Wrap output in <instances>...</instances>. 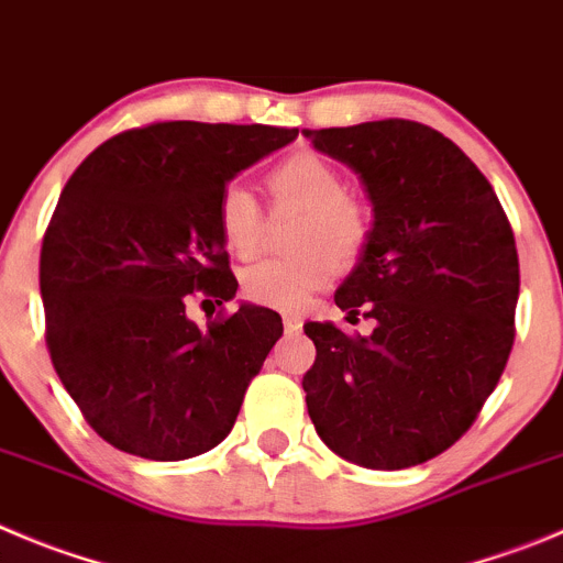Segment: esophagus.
Masks as SVG:
<instances>
[{
	"instance_id": "1",
	"label": "esophagus",
	"mask_w": 563,
	"mask_h": 563,
	"mask_svg": "<svg viewBox=\"0 0 563 563\" xmlns=\"http://www.w3.org/2000/svg\"><path fill=\"white\" fill-rule=\"evenodd\" d=\"M283 328H286L288 335H297L299 330H302V317H297V313H286V317H283Z\"/></svg>"
}]
</instances>
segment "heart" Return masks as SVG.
Wrapping results in <instances>:
<instances>
[{
	"label": "heart",
	"mask_w": 563,
	"mask_h": 563,
	"mask_svg": "<svg viewBox=\"0 0 563 563\" xmlns=\"http://www.w3.org/2000/svg\"><path fill=\"white\" fill-rule=\"evenodd\" d=\"M275 208L302 210L294 246L286 257H272L241 275V291L250 302L275 311H299L328 286L335 261L350 264L364 252L369 217L350 197L344 175L317 152H294L269 172ZM217 224L224 246L239 257H255L264 250L266 217L255 194L241 183L222 188Z\"/></svg>",
	"instance_id": "b5f03b06"
}]
</instances>
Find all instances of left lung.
Segmentation results:
<instances>
[{
  "instance_id": "left-lung-1",
  "label": "left lung",
  "mask_w": 563,
  "mask_h": 563,
  "mask_svg": "<svg viewBox=\"0 0 563 563\" xmlns=\"http://www.w3.org/2000/svg\"><path fill=\"white\" fill-rule=\"evenodd\" d=\"M364 180L375 224L335 306L375 322L346 335L308 322L311 422L341 459L406 470L472 428L514 346L519 257L495 188L428 124L380 119L302 130Z\"/></svg>"
}]
</instances>
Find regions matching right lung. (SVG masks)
Here are the masks:
<instances>
[{
    "instance_id": "1",
    "label": "right lung",
    "mask_w": 563,
    "mask_h": 563,
    "mask_svg": "<svg viewBox=\"0 0 563 563\" xmlns=\"http://www.w3.org/2000/svg\"><path fill=\"white\" fill-rule=\"evenodd\" d=\"M294 139L266 124L152 122L99 144L68 177L41 244L46 346L115 450L183 461L233 430L283 322L241 306L199 328L186 306L235 297L219 194Z\"/></svg>"
}]
</instances>
